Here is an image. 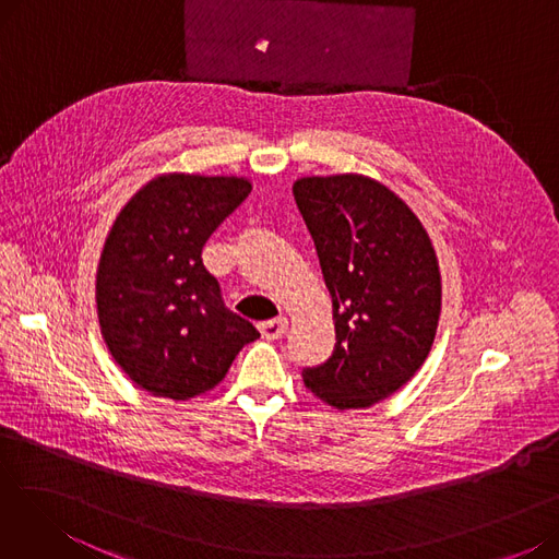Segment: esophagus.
<instances>
[{"mask_svg":"<svg viewBox=\"0 0 559 559\" xmlns=\"http://www.w3.org/2000/svg\"><path fill=\"white\" fill-rule=\"evenodd\" d=\"M285 331H287L285 317H274V319H267L260 324V333L264 340H278V337H283Z\"/></svg>","mask_w":559,"mask_h":559,"instance_id":"obj_1","label":"esophagus"}]
</instances>
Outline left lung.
<instances>
[{"mask_svg":"<svg viewBox=\"0 0 559 559\" xmlns=\"http://www.w3.org/2000/svg\"><path fill=\"white\" fill-rule=\"evenodd\" d=\"M292 192L335 321L333 356L304 369V383L337 409L371 407L430 354L442 310L432 242L407 203L369 176H306Z\"/></svg>","mask_w":559,"mask_h":559,"instance_id":"8db88e82","label":"left lung"}]
</instances>
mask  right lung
<instances>
[{"label":"right lung","instance_id":"1","mask_svg":"<svg viewBox=\"0 0 559 559\" xmlns=\"http://www.w3.org/2000/svg\"><path fill=\"white\" fill-rule=\"evenodd\" d=\"M238 176L163 174L117 215L97 270V314L115 362L154 396L213 390L260 337L224 306L201 249L249 197Z\"/></svg>","mask_w":559,"mask_h":559}]
</instances>
